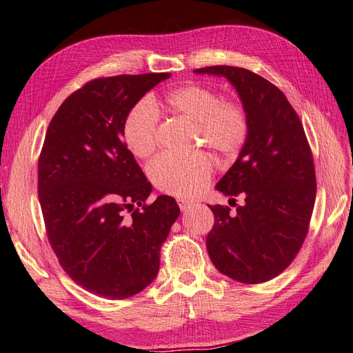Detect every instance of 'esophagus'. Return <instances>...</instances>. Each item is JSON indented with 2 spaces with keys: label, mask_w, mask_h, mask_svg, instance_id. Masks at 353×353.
I'll list each match as a JSON object with an SVG mask.
<instances>
[{
  "label": "esophagus",
  "mask_w": 353,
  "mask_h": 353,
  "mask_svg": "<svg viewBox=\"0 0 353 353\" xmlns=\"http://www.w3.org/2000/svg\"><path fill=\"white\" fill-rule=\"evenodd\" d=\"M177 204H179L180 210H182V212L189 210V209H191V207L194 205L192 201H188V200H185V198H177Z\"/></svg>",
  "instance_id": "34e87169"
}]
</instances>
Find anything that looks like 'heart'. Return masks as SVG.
Masks as SVG:
<instances>
[{"instance_id":"heart-1","label":"heart","mask_w":353,"mask_h":353,"mask_svg":"<svg viewBox=\"0 0 353 353\" xmlns=\"http://www.w3.org/2000/svg\"><path fill=\"white\" fill-rule=\"evenodd\" d=\"M168 110L196 125V141L216 155L231 159L239 155L249 132L245 110L234 103H222L216 90L203 85H185L170 90L164 98ZM123 140L134 157L148 158L158 146V113L155 104L141 101L126 114ZM213 173L204 153L180 157L162 153L148 167L158 189L168 195L192 198L209 185Z\"/></svg>"}]
</instances>
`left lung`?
Segmentation results:
<instances>
[{
	"label": "left lung",
	"instance_id": "obj_1",
	"mask_svg": "<svg viewBox=\"0 0 353 353\" xmlns=\"http://www.w3.org/2000/svg\"><path fill=\"white\" fill-rule=\"evenodd\" d=\"M195 74L225 77L237 90L249 132L239 157L216 183L223 195H241L214 214L207 252L222 274L263 283L292 263L305 239L316 198L312 152L300 117L282 90L246 68L214 65ZM236 201V200H234Z\"/></svg>",
	"mask_w": 353,
	"mask_h": 353
}]
</instances>
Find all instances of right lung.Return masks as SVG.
Wrapping results in <instances>:
<instances>
[{"label":"right lung","mask_w":353,"mask_h":353,"mask_svg":"<svg viewBox=\"0 0 353 353\" xmlns=\"http://www.w3.org/2000/svg\"><path fill=\"white\" fill-rule=\"evenodd\" d=\"M170 76L95 79L61 104L44 139L39 198L50 246L77 285L108 300L153 282L161 246L180 214L168 195L143 204L152 185L123 143L126 114ZM126 210L133 212L128 219Z\"/></svg>","instance_id":"add662e5"}]
</instances>
